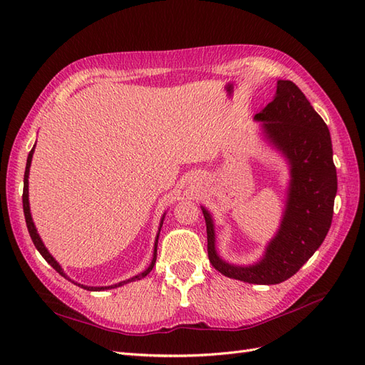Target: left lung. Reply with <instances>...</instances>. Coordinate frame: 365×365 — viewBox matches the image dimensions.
I'll return each instance as SVG.
<instances>
[{
	"label": "left lung",
	"mask_w": 365,
	"mask_h": 365,
	"mask_svg": "<svg viewBox=\"0 0 365 365\" xmlns=\"http://www.w3.org/2000/svg\"><path fill=\"white\" fill-rule=\"evenodd\" d=\"M254 120L260 121L263 138L289 165L280 227L256 263L233 264L217 254L213 216L201 205L207 251L210 263L225 277L277 284L292 277L323 244L334 216L336 169L329 128L294 82L277 81L274 98Z\"/></svg>",
	"instance_id": "1"
}]
</instances>
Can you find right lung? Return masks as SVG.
Returning <instances> with one entry per match:
<instances>
[{"label":"right lung","instance_id":"right-lung-1","mask_svg":"<svg viewBox=\"0 0 365 365\" xmlns=\"http://www.w3.org/2000/svg\"><path fill=\"white\" fill-rule=\"evenodd\" d=\"M33 152H35V146H33V149L30 150V153H29V157H27V164H26V173H24V192H23V208H24V216H26V224H27V228H29V233H30V237H31V240H33V244H35V247H36V250L41 252V256L47 260V263L48 264H51V267L56 269L62 277H65V279H68L70 282H73L67 274L63 272V269H62V267L61 264L58 263V260L54 259L51 254L48 252V250L46 248V245H43V242H42V239H41V236L38 235V230H36V227H35V222H33V219H31V213H30V202H29V173H30V165H31V158H33ZM164 216H165V213L163 215V217H161V220H160V228H158V233H157V237H155V245H153V256H152V262H150V264L149 267L143 271V272H140L138 275H134V277L132 279H128V280H123V282H120V283H115V284H111V286H85V284H81V283H76V282H73L74 284H77L79 286V288H83V289H86V291H105V289H114V288H118V286H123V284H126V283H129V282H135V280H141V279H145L146 275L152 271V268H153V264H155V260H157V245H158V236H160V230H161V227H163V220H164Z\"/></svg>","mask_w":365,"mask_h":365}]
</instances>
